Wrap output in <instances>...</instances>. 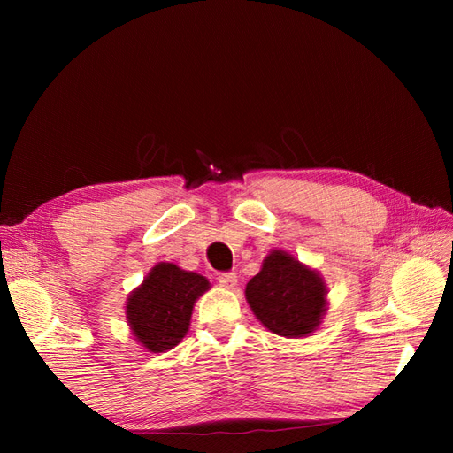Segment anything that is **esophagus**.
I'll list each match as a JSON object with an SVG mask.
<instances>
[{"mask_svg":"<svg viewBox=\"0 0 453 453\" xmlns=\"http://www.w3.org/2000/svg\"><path fill=\"white\" fill-rule=\"evenodd\" d=\"M217 283L223 287V289H234L238 285V276L234 272H226V273H219Z\"/></svg>","mask_w":453,"mask_h":453,"instance_id":"esophagus-1","label":"esophagus"}]
</instances>
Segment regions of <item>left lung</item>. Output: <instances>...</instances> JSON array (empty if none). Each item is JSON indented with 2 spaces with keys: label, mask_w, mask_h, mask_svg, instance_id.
Here are the masks:
<instances>
[{
  "label": "left lung",
  "mask_w": 453,
  "mask_h": 453,
  "mask_svg": "<svg viewBox=\"0 0 453 453\" xmlns=\"http://www.w3.org/2000/svg\"><path fill=\"white\" fill-rule=\"evenodd\" d=\"M321 273L285 250H272L245 285V300L270 333L304 338L319 328L328 306Z\"/></svg>",
  "instance_id": "obj_1"
}]
</instances>
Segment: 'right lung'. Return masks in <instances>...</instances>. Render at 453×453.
I'll use <instances>...</instances> for the list:
<instances>
[{
    "label": "right lung",
    "instance_id": "obj_1",
    "mask_svg": "<svg viewBox=\"0 0 453 453\" xmlns=\"http://www.w3.org/2000/svg\"><path fill=\"white\" fill-rule=\"evenodd\" d=\"M210 281L173 263H158L128 295L125 313L130 333L150 353H166L187 336L196 300Z\"/></svg>",
    "mask_w": 453,
    "mask_h": 453
}]
</instances>
